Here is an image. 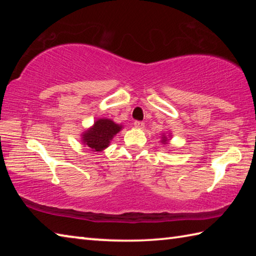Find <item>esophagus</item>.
<instances>
[{
	"label": "esophagus",
	"mask_w": 256,
	"mask_h": 256,
	"mask_svg": "<svg viewBox=\"0 0 256 256\" xmlns=\"http://www.w3.org/2000/svg\"><path fill=\"white\" fill-rule=\"evenodd\" d=\"M134 126H136V128H144V123L141 122V120H136V122H134Z\"/></svg>",
	"instance_id": "34e87169"
}]
</instances>
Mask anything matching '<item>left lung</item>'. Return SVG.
<instances>
[{"label": "left lung", "mask_w": 256, "mask_h": 256, "mask_svg": "<svg viewBox=\"0 0 256 256\" xmlns=\"http://www.w3.org/2000/svg\"><path fill=\"white\" fill-rule=\"evenodd\" d=\"M166 141H167V138L164 136V138H162V144H166Z\"/></svg>", "instance_id": "obj_1"}]
</instances>
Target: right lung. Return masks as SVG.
I'll list each match as a JSON object with an SVG mask.
<instances>
[{"mask_svg": "<svg viewBox=\"0 0 256 256\" xmlns=\"http://www.w3.org/2000/svg\"><path fill=\"white\" fill-rule=\"evenodd\" d=\"M120 125L115 124L110 120H98L92 128L84 133L82 142L92 151H102L107 148L112 136L120 131Z\"/></svg>", "mask_w": 256, "mask_h": 256, "instance_id": "right-lung-1", "label": "right lung"}]
</instances>
